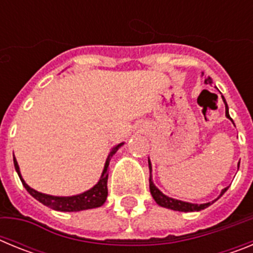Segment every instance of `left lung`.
<instances>
[{
  "label": "left lung",
  "mask_w": 253,
  "mask_h": 253,
  "mask_svg": "<svg viewBox=\"0 0 253 253\" xmlns=\"http://www.w3.org/2000/svg\"><path fill=\"white\" fill-rule=\"evenodd\" d=\"M204 82L207 84H213V81H211V78L210 77H205ZM222 99L225 104V116H227L228 119L232 120V118L229 116V113H228V105L227 102H225V99L223 97V96H222ZM232 122H233V120H232ZM148 166H149V172H152V165L149 160H148ZM238 167H240V163H238ZM149 190H151V194L152 196H153V199L156 200V203H157L160 207L167 208V209H172V210H177V211H199V210L205 209V208H208L209 205L213 204L214 202H216V200H218V199L220 198L225 191H227L228 187H225V189L222 190V193H220V195H219L218 199H215V200H213V202H210V203H205V204H193V203L181 202V200H177V199H172L169 198V196L165 195V194H163L162 191H160V190L156 187V185L153 184V181H152V175H149Z\"/></svg>",
  "instance_id": "obj_1"
}]
</instances>
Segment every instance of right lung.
<instances>
[{"instance_id": "add662e5", "label": "right lung", "mask_w": 253, "mask_h": 253, "mask_svg": "<svg viewBox=\"0 0 253 253\" xmlns=\"http://www.w3.org/2000/svg\"><path fill=\"white\" fill-rule=\"evenodd\" d=\"M124 143H120L118 146L114 147L111 149V152L109 153L106 158V162H105L104 171H102V175L100 177L99 182L95 185L93 187H91L90 190H87L84 193L78 194V195L73 196H51L46 195V194H42L37 190L31 189L28 184H26L24 178L21 177V173H20L19 165H17L16 158L13 157V165H15V169H16L17 175H19L20 180H21L22 185L28 190V193L30 194L33 198H35L38 202H40L42 204L46 205L50 209L58 210V211H80V210H86V209H93V208H99L106 202L107 198V177H109V163H110L111 157L116 153V151L123 146Z\"/></svg>"}]
</instances>
